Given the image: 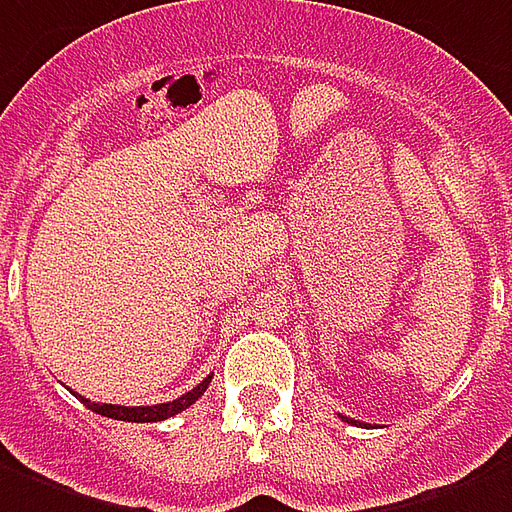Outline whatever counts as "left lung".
<instances>
[{
	"instance_id": "1",
	"label": "left lung",
	"mask_w": 512,
	"mask_h": 512,
	"mask_svg": "<svg viewBox=\"0 0 512 512\" xmlns=\"http://www.w3.org/2000/svg\"><path fill=\"white\" fill-rule=\"evenodd\" d=\"M342 418H344V415H342ZM344 420H347V423H355V426H358V423H361V420H352V418H344Z\"/></svg>"
}]
</instances>
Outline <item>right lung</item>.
Segmentation results:
<instances>
[{
  "label": "right lung",
  "mask_w": 512,
  "mask_h": 512,
  "mask_svg": "<svg viewBox=\"0 0 512 512\" xmlns=\"http://www.w3.org/2000/svg\"><path fill=\"white\" fill-rule=\"evenodd\" d=\"M208 382H211V374H208L206 380L200 382L198 388H192L189 393H184V396H179V399L173 401H165V404H151V407H119V404H94V401L83 399V396H78V399L89 407L92 412H97V415H105V418H113V420H130V423H157V420H165V418H173V415H179V412H184L189 407V404H195V401L206 393Z\"/></svg>",
  "instance_id": "right-lung-1"
}]
</instances>
